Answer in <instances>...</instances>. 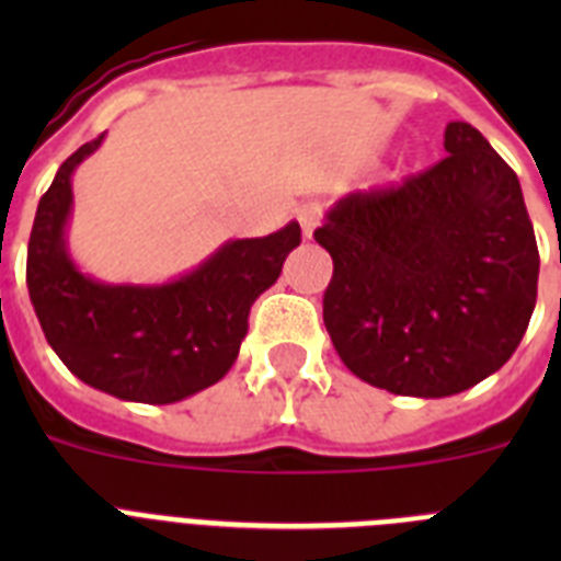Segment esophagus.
I'll return each mask as SVG.
<instances>
[{
  "mask_svg": "<svg viewBox=\"0 0 561 561\" xmlns=\"http://www.w3.org/2000/svg\"><path fill=\"white\" fill-rule=\"evenodd\" d=\"M320 216H323V207L317 202H309L297 210V221H300V230H304V238L314 236V230L320 227Z\"/></svg>",
  "mask_w": 561,
  "mask_h": 561,
  "instance_id": "obj_1",
  "label": "esophagus"
}]
</instances>
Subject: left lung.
I'll return each instance as SVG.
<instances>
[{
	"mask_svg": "<svg viewBox=\"0 0 561 561\" xmlns=\"http://www.w3.org/2000/svg\"><path fill=\"white\" fill-rule=\"evenodd\" d=\"M401 187L351 193L314 232L334 261L323 320L374 388L444 399L512 359L537 306L539 252L517 173L463 121Z\"/></svg>",
	"mask_w": 561,
	"mask_h": 561,
	"instance_id": "8db88e82",
	"label": "left lung"
}]
</instances>
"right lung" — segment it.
I'll return each mask as SVG.
<instances>
[{
    "label": "right lung",
    "instance_id": "right-lung-1",
    "mask_svg": "<svg viewBox=\"0 0 561 561\" xmlns=\"http://www.w3.org/2000/svg\"><path fill=\"white\" fill-rule=\"evenodd\" d=\"M83 142L38 202L27 291L49 348L89 388L123 401L173 404L225 379L250 329V309L300 244L289 221L264 238H230L162 284H108L69 252L72 173L101 148Z\"/></svg>",
    "mask_w": 561,
    "mask_h": 561
}]
</instances>
